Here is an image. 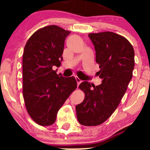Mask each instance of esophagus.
<instances>
[{
    "instance_id": "1",
    "label": "esophagus",
    "mask_w": 150,
    "mask_h": 150,
    "mask_svg": "<svg viewBox=\"0 0 150 150\" xmlns=\"http://www.w3.org/2000/svg\"><path fill=\"white\" fill-rule=\"evenodd\" d=\"M75 79H76V82H77V85H78V86H79L80 84L81 83V82H82V81L81 79H79V77H77V76H76L75 77Z\"/></svg>"
}]
</instances>
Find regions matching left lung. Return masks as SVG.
Here are the masks:
<instances>
[{
  "label": "left lung",
  "instance_id": "obj_1",
  "mask_svg": "<svg viewBox=\"0 0 150 150\" xmlns=\"http://www.w3.org/2000/svg\"><path fill=\"white\" fill-rule=\"evenodd\" d=\"M89 38L94 45L98 74L102 81L98 86L87 81L81 83L79 88L85 96L76 110L80 124L95 126L110 117L126 93L132 77L134 51L127 39L115 33H89Z\"/></svg>",
  "mask_w": 150,
  "mask_h": 150
}]
</instances>
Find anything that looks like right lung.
Listing matches in <instances>:
<instances>
[{"instance_id":"right-lung-1","label":"right lung","mask_w":150,"mask_h":150,"mask_svg":"<svg viewBox=\"0 0 150 150\" xmlns=\"http://www.w3.org/2000/svg\"><path fill=\"white\" fill-rule=\"evenodd\" d=\"M69 30L56 25L40 28L30 36L22 57L23 97L30 117L42 126H50L69 95L76 89L74 76L57 74Z\"/></svg>"}]
</instances>
